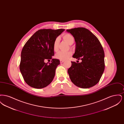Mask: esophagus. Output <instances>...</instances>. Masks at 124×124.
<instances>
[{"instance_id":"34e87169","label":"esophagus","mask_w":124,"mask_h":124,"mask_svg":"<svg viewBox=\"0 0 124 124\" xmlns=\"http://www.w3.org/2000/svg\"><path fill=\"white\" fill-rule=\"evenodd\" d=\"M64 61H64V60H60V63H63V62H64Z\"/></svg>"}]
</instances>
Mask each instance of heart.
<instances>
[{
	"label": "heart",
	"instance_id": "1",
	"mask_svg": "<svg viewBox=\"0 0 124 124\" xmlns=\"http://www.w3.org/2000/svg\"><path fill=\"white\" fill-rule=\"evenodd\" d=\"M63 38L65 41L67 42L69 45H71L73 43L74 39L72 36L69 34L66 33L63 35ZM59 39L58 38H56L54 40L53 45V50L55 52H57L58 50V46H59ZM71 55V52H62L60 51L58 52L55 55V57L56 59L64 60L65 59H67L69 58Z\"/></svg>",
	"mask_w": 124,
	"mask_h": 124
}]
</instances>
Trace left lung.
Masks as SVG:
<instances>
[{
	"mask_svg": "<svg viewBox=\"0 0 124 124\" xmlns=\"http://www.w3.org/2000/svg\"><path fill=\"white\" fill-rule=\"evenodd\" d=\"M74 38L75 52L72 57L82 62L71 61L68 69L71 81L78 87L88 88L99 82L105 69V53L98 38L89 30L78 27L66 30Z\"/></svg>",
	"mask_w": 124,
	"mask_h": 124,
	"instance_id": "1",
	"label": "left lung"
}]
</instances>
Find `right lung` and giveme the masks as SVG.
<instances>
[{"mask_svg":"<svg viewBox=\"0 0 124 124\" xmlns=\"http://www.w3.org/2000/svg\"><path fill=\"white\" fill-rule=\"evenodd\" d=\"M65 29L38 30L26 42L21 53L20 71L25 82L37 89L47 86L53 80L59 59H52L54 55L53 43ZM52 59L46 63L45 60Z\"/></svg>","mask_w":124,"mask_h":124,"instance_id":"add662e5","label":"right lung"}]
</instances>
